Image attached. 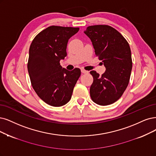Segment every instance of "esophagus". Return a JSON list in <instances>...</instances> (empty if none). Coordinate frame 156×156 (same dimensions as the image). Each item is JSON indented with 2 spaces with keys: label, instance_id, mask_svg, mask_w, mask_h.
Returning a JSON list of instances; mask_svg holds the SVG:
<instances>
[{
  "label": "esophagus",
  "instance_id": "34e87169",
  "mask_svg": "<svg viewBox=\"0 0 156 156\" xmlns=\"http://www.w3.org/2000/svg\"><path fill=\"white\" fill-rule=\"evenodd\" d=\"M81 71H82V73H83V74H87V73H89V71H86V70H85V69H81Z\"/></svg>",
  "mask_w": 156,
  "mask_h": 156
}]
</instances>
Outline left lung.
<instances>
[{"instance_id":"1","label":"left lung","mask_w":156,"mask_h":156,"mask_svg":"<svg viewBox=\"0 0 156 156\" xmlns=\"http://www.w3.org/2000/svg\"><path fill=\"white\" fill-rule=\"evenodd\" d=\"M84 33L106 68L101 76L95 71L90 72L94 79L90 98L98 105H111L120 98L129 82L132 67L129 44L122 34L107 25L89 26Z\"/></svg>"}]
</instances>
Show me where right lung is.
Listing matches in <instances>:
<instances>
[{
    "mask_svg": "<svg viewBox=\"0 0 156 156\" xmlns=\"http://www.w3.org/2000/svg\"><path fill=\"white\" fill-rule=\"evenodd\" d=\"M79 27L52 26L34 37L29 51L27 69L32 87L44 102L53 107L71 100L81 71H68L60 63L67 56L69 39Z\"/></svg>",
    "mask_w": 156,
    "mask_h": 156,
    "instance_id": "1",
    "label": "right lung"
}]
</instances>
